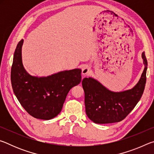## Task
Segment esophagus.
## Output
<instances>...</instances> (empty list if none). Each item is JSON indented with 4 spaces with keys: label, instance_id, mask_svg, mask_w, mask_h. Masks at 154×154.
I'll return each mask as SVG.
<instances>
[{
    "label": "esophagus",
    "instance_id": "34e87169",
    "mask_svg": "<svg viewBox=\"0 0 154 154\" xmlns=\"http://www.w3.org/2000/svg\"><path fill=\"white\" fill-rule=\"evenodd\" d=\"M90 71V67L87 66V65H84L82 67V73L83 75H88L89 73V72Z\"/></svg>",
    "mask_w": 154,
    "mask_h": 154
}]
</instances>
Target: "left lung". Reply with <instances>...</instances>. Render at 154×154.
<instances>
[{
	"instance_id": "8db88e82",
	"label": "left lung",
	"mask_w": 154,
	"mask_h": 154,
	"mask_svg": "<svg viewBox=\"0 0 154 154\" xmlns=\"http://www.w3.org/2000/svg\"><path fill=\"white\" fill-rule=\"evenodd\" d=\"M144 70L139 82L131 89L113 92L92 77L82 80L85 92V113L96 124L118 122L126 118L139 103L146 83L147 61L145 52L142 53Z\"/></svg>"
}]
</instances>
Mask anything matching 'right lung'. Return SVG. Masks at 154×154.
<instances>
[{"mask_svg":"<svg viewBox=\"0 0 154 154\" xmlns=\"http://www.w3.org/2000/svg\"><path fill=\"white\" fill-rule=\"evenodd\" d=\"M22 39L15 49L11 81L15 96L30 116L49 120L60 113L68 93L82 81V70L62 71L48 76H33L22 62Z\"/></svg>","mask_w":154,"mask_h":154,"instance_id":"right-lung-1","label":"right lung"}]
</instances>
